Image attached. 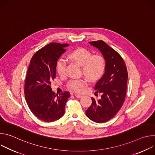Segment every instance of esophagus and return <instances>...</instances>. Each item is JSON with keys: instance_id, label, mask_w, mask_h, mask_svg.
<instances>
[{"instance_id": "obj_1", "label": "esophagus", "mask_w": 155, "mask_h": 155, "mask_svg": "<svg viewBox=\"0 0 155 155\" xmlns=\"http://www.w3.org/2000/svg\"><path fill=\"white\" fill-rule=\"evenodd\" d=\"M74 95H75V96L76 97H77V98H81V97H82V95L78 94H75Z\"/></svg>"}]
</instances>
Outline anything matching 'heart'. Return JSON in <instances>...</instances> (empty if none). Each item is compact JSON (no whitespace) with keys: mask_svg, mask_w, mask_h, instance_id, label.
<instances>
[{"mask_svg":"<svg viewBox=\"0 0 155 155\" xmlns=\"http://www.w3.org/2000/svg\"><path fill=\"white\" fill-rule=\"evenodd\" d=\"M91 51L84 48H79L72 51L69 57L81 65V73L88 79L94 81L99 79L104 74L106 62L101 54L92 55ZM66 61L63 58H59L56 65V71L61 76L65 74ZM86 85V80L83 78L73 79L68 82V86L75 92H81Z\"/></svg>","mask_w":155,"mask_h":155,"instance_id":"b5f03b06","label":"heart"}]
</instances>
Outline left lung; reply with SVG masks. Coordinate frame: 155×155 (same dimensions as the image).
Instances as JSON below:
<instances>
[{"label":"left lung","instance_id":"1","mask_svg":"<svg viewBox=\"0 0 155 155\" xmlns=\"http://www.w3.org/2000/svg\"><path fill=\"white\" fill-rule=\"evenodd\" d=\"M97 48L105 58V72L97 82L96 93H102L99 100L92 97V104L86 115L92 121L102 123L113 118L121 108L126 94L127 71L120 54L102 40L89 42Z\"/></svg>","mask_w":155,"mask_h":155}]
</instances>
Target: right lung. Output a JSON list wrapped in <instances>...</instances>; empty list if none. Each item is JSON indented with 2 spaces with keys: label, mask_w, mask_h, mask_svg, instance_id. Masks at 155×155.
Segmentation results:
<instances>
[{
  "label": "right lung",
  "mask_w": 155,
  "mask_h": 155,
  "mask_svg": "<svg viewBox=\"0 0 155 155\" xmlns=\"http://www.w3.org/2000/svg\"><path fill=\"white\" fill-rule=\"evenodd\" d=\"M68 46V43H49L38 50L30 62L25 84V98L32 113L43 121L53 122L61 118L71 96L68 91L55 94L51 85L56 78L57 61Z\"/></svg>",
  "instance_id": "right-lung-1"
}]
</instances>
